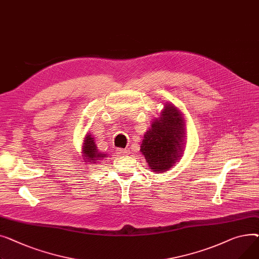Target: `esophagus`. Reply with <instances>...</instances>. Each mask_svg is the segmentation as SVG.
Masks as SVG:
<instances>
[{"label":"esophagus","instance_id":"obj_1","mask_svg":"<svg viewBox=\"0 0 259 259\" xmlns=\"http://www.w3.org/2000/svg\"><path fill=\"white\" fill-rule=\"evenodd\" d=\"M118 153L121 155H127L130 154V149L128 148H118Z\"/></svg>","mask_w":259,"mask_h":259}]
</instances>
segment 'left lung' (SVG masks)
<instances>
[{"label": "left lung", "instance_id": "left-lung-1", "mask_svg": "<svg viewBox=\"0 0 259 259\" xmlns=\"http://www.w3.org/2000/svg\"><path fill=\"white\" fill-rule=\"evenodd\" d=\"M184 132L180 112L174 105L165 104L161 119L154 121L140 146L148 166L155 172L168 170L176 163L181 143L184 141Z\"/></svg>", "mask_w": 259, "mask_h": 259}]
</instances>
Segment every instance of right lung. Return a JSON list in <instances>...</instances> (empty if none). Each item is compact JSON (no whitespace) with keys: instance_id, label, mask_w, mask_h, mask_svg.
<instances>
[{"instance_id":"1","label":"right lung","mask_w":259,"mask_h":259,"mask_svg":"<svg viewBox=\"0 0 259 259\" xmlns=\"http://www.w3.org/2000/svg\"><path fill=\"white\" fill-rule=\"evenodd\" d=\"M82 151L84 155V159H88V161L92 162V163H96V161L105 157L104 154H101L97 150L94 139L91 137V135H87V137H85Z\"/></svg>"}]
</instances>
